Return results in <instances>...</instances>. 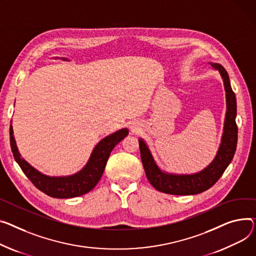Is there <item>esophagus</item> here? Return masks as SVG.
Listing matches in <instances>:
<instances>
[{
	"instance_id": "obj_1",
	"label": "esophagus",
	"mask_w": 256,
	"mask_h": 256,
	"mask_svg": "<svg viewBox=\"0 0 256 256\" xmlns=\"http://www.w3.org/2000/svg\"><path fill=\"white\" fill-rule=\"evenodd\" d=\"M130 128H132V130H137V128H136L134 124H132Z\"/></svg>"
}]
</instances>
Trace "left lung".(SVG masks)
Returning a JSON list of instances; mask_svg holds the SVG:
<instances>
[{
  "instance_id": "1",
  "label": "left lung",
  "mask_w": 256,
  "mask_h": 256,
  "mask_svg": "<svg viewBox=\"0 0 256 256\" xmlns=\"http://www.w3.org/2000/svg\"><path fill=\"white\" fill-rule=\"evenodd\" d=\"M211 66L219 71L221 77L224 79L228 105L224 132L217 156L214 160L200 173L192 175L166 174L160 171V168L153 160L147 145L142 139H140L139 146L141 160L147 179L158 192L175 196L196 194L205 192L212 187L222 176L226 168L228 166L234 156L238 142V126L236 124V94L232 90L230 77L224 68L219 64H211Z\"/></svg>"
}]
</instances>
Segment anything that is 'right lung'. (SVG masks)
I'll return each instance as SVG.
<instances>
[{
	"label": "right lung",
	"instance_id": "1",
	"mask_svg": "<svg viewBox=\"0 0 256 256\" xmlns=\"http://www.w3.org/2000/svg\"><path fill=\"white\" fill-rule=\"evenodd\" d=\"M128 134V128H122L102 140L94 147L86 166L77 174L68 177L45 176L22 158L15 144L12 126H10V145L16 162L39 190L52 198H70L88 194L98 184L104 173L111 151Z\"/></svg>",
	"mask_w": 256,
	"mask_h": 256
}]
</instances>
